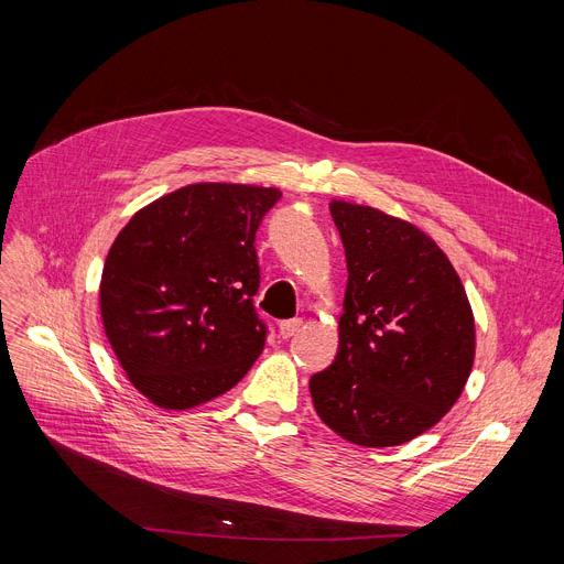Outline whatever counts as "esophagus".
Here are the masks:
<instances>
[{"mask_svg":"<svg viewBox=\"0 0 564 564\" xmlns=\"http://www.w3.org/2000/svg\"><path fill=\"white\" fill-rule=\"evenodd\" d=\"M301 326H303V318H301V316L286 318V321H282V324H280V335H282L284 339H289L291 335H296V333L301 330Z\"/></svg>","mask_w":564,"mask_h":564,"instance_id":"esophagus-1","label":"esophagus"}]
</instances>
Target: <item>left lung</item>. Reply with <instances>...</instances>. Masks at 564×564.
Returning a JSON list of instances; mask_svg holds the SVG:
<instances>
[{
    "label": "left lung",
    "mask_w": 564,
    "mask_h": 564,
    "mask_svg": "<svg viewBox=\"0 0 564 564\" xmlns=\"http://www.w3.org/2000/svg\"><path fill=\"white\" fill-rule=\"evenodd\" d=\"M346 254L339 348L310 379L318 417L362 447L409 443L464 392L475 318L445 252L415 225L333 199Z\"/></svg>",
    "instance_id": "obj_1"
}]
</instances>
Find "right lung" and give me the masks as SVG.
<instances>
[{"instance_id":"obj_1","label":"right lung","mask_w":564,"mask_h":564,"mask_svg":"<svg viewBox=\"0 0 564 564\" xmlns=\"http://www.w3.org/2000/svg\"><path fill=\"white\" fill-rule=\"evenodd\" d=\"M278 187L193 183L140 208L107 252L105 335L151 404L195 409L231 390L263 351L254 234Z\"/></svg>"}]
</instances>
